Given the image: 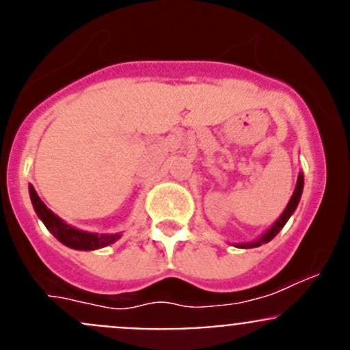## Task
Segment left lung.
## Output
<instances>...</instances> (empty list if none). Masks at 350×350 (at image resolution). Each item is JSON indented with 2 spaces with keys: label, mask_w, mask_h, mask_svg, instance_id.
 I'll return each mask as SVG.
<instances>
[{
  "label": "left lung",
  "mask_w": 350,
  "mask_h": 350,
  "mask_svg": "<svg viewBox=\"0 0 350 350\" xmlns=\"http://www.w3.org/2000/svg\"><path fill=\"white\" fill-rule=\"evenodd\" d=\"M303 183H305V179H303V172H299V174H298V181H296V186H295V191H293L291 200H289V201H288V204H286L284 211H283V213H281V217L278 218V220L274 221V224L271 225V227L267 228V230L264 232L262 235H260L259 239H256V241H252V242L234 243V245H235V247H239V249H252V247H259V245H262V243H267L269 241H273V239L276 237L278 234H280L281 228L284 227L286 221L289 220V217H291V215L295 213L296 206H298L299 200H301Z\"/></svg>",
  "instance_id": "8db88e82"
}]
</instances>
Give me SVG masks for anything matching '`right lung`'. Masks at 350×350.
Masks as SVG:
<instances>
[{
    "label": "right lung",
    "mask_w": 350,
    "mask_h": 350,
    "mask_svg": "<svg viewBox=\"0 0 350 350\" xmlns=\"http://www.w3.org/2000/svg\"><path fill=\"white\" fill-rule=\"evenodd\" d=\"M28 193H30L31 204H33V210L37 213V217L44 221V225L47 227V230L57 239L59 242H62L64 245L70 247L74 250H96L101 247H107L109 243L116 242L122 237V232H116V234H93V232H84L79 228L72 227V225L66 224L62 218H59L57 215L52 210H49L45 206L44 201L40 200L35 191L33 186H28Z\"/></svg>",
    "instance_id": "add662e5"
}]
</instances>
